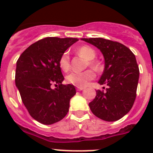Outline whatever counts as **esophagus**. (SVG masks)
<instances>
[{"label":"esophagus","instance_id":"1","mask_svg":"<svg viewBox=\"0 0 153 153\" xmlns=\"http://www.w3.org/2000/svg\"><path fill=\"white\" fill-rule=\"evenodd\" d=\"M84 90V87H77V91H82Z\"/></svg>","mask_w":153,"mask_h":153}]
</instances>
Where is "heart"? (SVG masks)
Wrapping results in <instances>:
<instances>
[{
  "label": "heart",
  "instance_id": "b5f03b06",
  "mask_svg": "<svg viewBox=\"0 0 153 153\" xmlns=\"http://www.w3.org/2000/svg\"><path fill=\"white\" fill-rule=\"evenodd\" d=\"M77 53L80 56L87 60L88 65L94 71H98L100 68V63L94 60L96 57L95 50L89 46H82L77 49ZM59 66L62 71L67 72L70 69L69 53L65 51L61 55L59 59ZM95 78V74L91 70H86L82 72H71L66 76V80L68 83L78 87L86 86L89 82Z\"/></svg>",
  "mask_w": 153,
  "mask_h": 153
}]
</instances>
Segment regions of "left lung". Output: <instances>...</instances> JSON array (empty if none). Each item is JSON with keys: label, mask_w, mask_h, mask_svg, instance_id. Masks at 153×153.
I'll return each instance as SVG.
<instances>
[{"label": "left lung", "mask_w": 153, "mask_h": 153, "mask_svg": "<svg viewBox=\"0 0 153 153\" xmlns=\"http://www.w3.org/2000/svg\"><path fill=\"white\" fill-rule=\"evenodd\" d=\"M82 39L102 51L105 68L98 83L108 86L105 92L96 91L95 98L89 103V106L98 118L117 121L128 114L135 102L140 73L135 55L118 42L103 38Z\"/></svg>", "instance_id": "8db88e82"}]
</instances>
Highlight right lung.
I'll list each match as a JSON object with an SVG mask.
<instances>
[{
	"label": "right lung",
	"instance_id": "1",
	"mask_svg": "<svg viewBox=\"0 0 153 153\" xmlns=\"http://www.w3.org/2000/svg\"><path fill=\"white\" fill-rule=\"evenodd\" d=\"M78 40L47 37L30 45L18 59L16 86L29 114L39 123H56L69 111L70 100L76 91L71 84H62L64 77L59 59Z\"/></svg>",
	"mask_w": 153,
	"mask_h": 153
}]
</instances>
